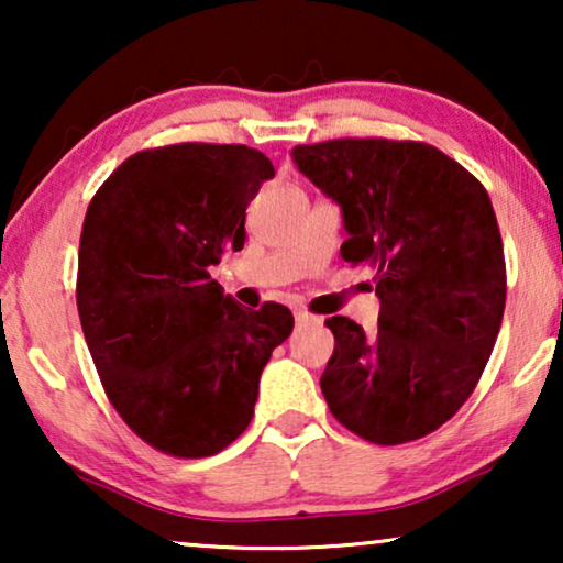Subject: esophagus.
I'll list each match as a JSON object with an SVG mask.
<instances>
[{"instance_id": "esophagus-1", "label": "esophagus", "mask_w": 563, "mask_h": 563, "mask_svg": "<svg viewBox=\"0 0 563 563\" xmlns=\"http://www.w3.org/2000/svg\"><path fill=\"white\" fill-rule=\"evenodd\" d=\"M295 320H297V325H307V322H314L318 318H314V314H310L307 310H297Z\"/></svg>"}]
</instances>
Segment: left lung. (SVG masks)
<instances>
[{"mask_svg":"<svg viewBox=\"0 0 563 563\" xmlns=\"http://www.w3.org/2000/svg\"><path fill=\"white\" fill-rule=\"evenodd\" d=\"M291 158L341 205V256L376 268L382 302L374 333L325 320L330 412L372 443L418 441L466 402L503 325L505 253L487 189L420 141L341 137Z\"/></svg>","mask_w":563,"mask_h":563,"instance_id":"8db88e82","label":"left lung"}]
</instances>
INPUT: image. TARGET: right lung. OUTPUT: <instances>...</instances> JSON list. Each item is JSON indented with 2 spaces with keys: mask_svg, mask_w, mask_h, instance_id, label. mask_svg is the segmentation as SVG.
<instances>
[{
  "mask_svg": "<svg viewBox=\"0 0 563 563\" xmlns=\"http://www.w3.org/2000/svg\"><path fill=\"white\" fill-rule=\"evenodd\" d=\"M274 166L249 145L141 151L91 197L76 307L97 374L137 438L212 456L249 428L258 379L295 318L241 307L210 276L245 243V207Z\"/></svg>",
  "mask_w": 563,
  "mask_h": 563,
  "instance_id": "1",
  "label": "right lung"
}]
</instances>
